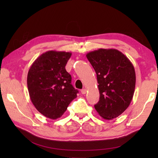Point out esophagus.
<instances>
[{
    "mask_svg": "<svg viewBox=\"0 0 158 158\" xmlns=\"http://www.w3.org/2000/svg\"><path fill=\"white\" fill-rule=\"evenodd\" d=\"M81 92L82 94H85L86 93V89H81Z\"/></svg>",
    "mask_w": 158,
    "mask_h": 158,
    "instance_id": "1",
    "label": "esophagus"
}]
</instances>
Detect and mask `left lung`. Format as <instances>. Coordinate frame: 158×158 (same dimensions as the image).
Here are the masks:
<instances>
[{"mask_svg":"<svg viewBox=\"0 0 158 158\" xmlns=\"http://www.w3.org/2000/svg\"><path fill=\"white\" fill-rule=\"evenodd\" d=\"M86 57L97 76L100 93L94 105L105 119H113L127 109L132 101L136 85L135 67L123 53L115 49H98Z\"/></svg>","mask_w":158,"mask_h":158,"instance_id":"obj_1","label":"left lung"}]
</instances>
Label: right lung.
<instances>
[{
    "mask_svg": "<svg viewBox=\"0 0 158 158\" xmlns=\"http://www.w3.org/2000/svg\"><path fill=\"white\" fill-rule=\"evenodd\" d=\"M72 53L54 50L46 52L32 63L27 76L29 96L36 110L52 119L60 118L77 98L71 75L65 66Z\"/></svg>",
    "mask_w": 158,
    "mask_h": 158,
    "instance_id": "obj_1",
    "label": "right lung"
}]
</instances>
